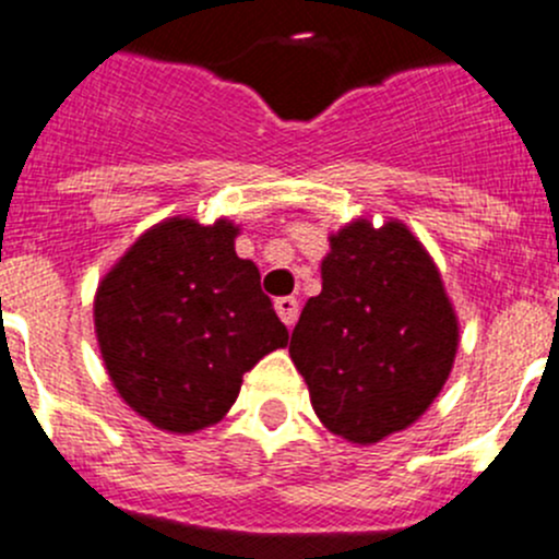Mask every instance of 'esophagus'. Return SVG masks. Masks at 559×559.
Returning a JSON list of instances; mask_svg holds the SVG:
<instances>
[{"label":"esophagus","instance_id":"obj_1","mask_svg":"<svg viewBox=\"0 0 559 559\" xmlns=\"http://www.w3.org/2000/svg\"><path fill=\"white\" fill-rule=\"evenodd\" d=\"M274 309H277V314L282 318V323L287 325V329H293L298 320V301L293 296H282L274 301Z\"/></svg>","mask_w":559,"mask_h":559}]
</instances>
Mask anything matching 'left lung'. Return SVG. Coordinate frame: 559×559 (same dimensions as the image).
Returning a JSON list of instances; mask_svg holds the SVG:
<instances>
[{
    "mask_svg": "<svg viewBox=\"0 0 559 559\" xmlns=\"http://www.w3.org/2000/svg\"><path fill=\"white\" fill-rule=\"evenodd\" d=\"M323 290L301 309L290 358L314 413L350 443H380L427 413L449 380L460 323L407 225L356 219L331 236Z\"/></svg>",
    "mask_w": 559,
    "mask_h": 559,
    "instance_id": "8db88e82",
    "label": "left lung"
}]
</instances>
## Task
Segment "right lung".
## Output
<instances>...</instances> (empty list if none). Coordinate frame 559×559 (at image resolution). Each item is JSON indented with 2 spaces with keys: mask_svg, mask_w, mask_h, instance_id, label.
<instances>
[{
  "mask_svg": "<svg viewBox=\"0 0 559 559\" xmlns=\"http://www.w3.org/2000/svg\"><path fill=\"white\" fill-rule=\"evenodd\" d=\"M236 234L228 219H165L124 252L94 296V331L116 391L165 432L217 424L245 372L287 345L261 272L236 255Z\"/></svg>",
  "mask_w": 559,
  "mask_h": 559,
  "instance_id": "obj_1",
  "label": "right lung"
}]
</instances>
